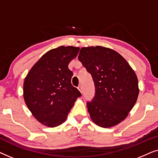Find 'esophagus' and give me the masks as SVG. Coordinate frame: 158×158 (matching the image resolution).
<instances>
[{
	"label": "esophagus",
	"instance_id": "esophagus-1",
	"mask_svg": "<svg viewBox=\"0 0 158 158\" xmlns=\"http://www.w3.org/2000/svg\"><path fill=\"white\" fill-rule=\"evenodd\" d=\"M78 90H80V92L81 93V94H83V88H82V85H79L78 86Z\"/></svg>",
	"mask_w": 158,
	"mask_h": 158
}]
</instances>
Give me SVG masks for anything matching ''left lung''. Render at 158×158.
Wrapping results in <instances>:
<instances>
[{
    "label": "left lung",
    "instance_id": "8db88e82",
    "mask_svg": "<svg viewBox=\"0 0 158 158\" xmlns=\"http://www.w3.org/2000/svg\"><path fill=\"white\" fill-rule=\"evenodd\" d=\"M78 60L91 75L96 88L94 98L87 102L93 122L103 128L119 124L139 95L135 71L117 52L101 46L83 47Z\"/></svg>",
    "mask_w": 158,
    "mask_h": 158
}]
</instances>
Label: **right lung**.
Wrapping results in <instances>:
<instances>
[{
	"label": "right lung",
	"mask_w": 158,
	"mask_h": 158,
	"mask_svg": "<svg viewBox=\"0 0 158 158\" xmlns=\"http://www.w3.org/2000/svg\"><path fill=\"white\" fill-rule=\"evenodd\" d=\"M79 47L61 46L45 53L32 67L23 83V98L40 123L49 127L62 124L81 92L71 84L68 64Z\"/></svg>",
	"instance_id": "right-lung-1"
}]
</instances>
